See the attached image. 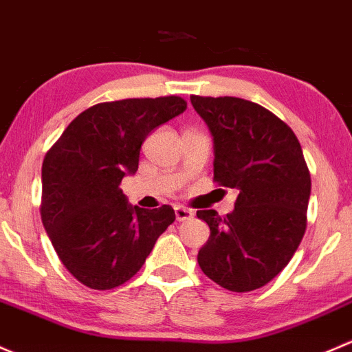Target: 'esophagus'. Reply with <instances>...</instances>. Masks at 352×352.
Here are the masks:
<instances>
[{"instance_id":"obj_1","label":"esophagus","mask_w":352,"mask_h":352,"mask_svg":"<svg viewBox=\"0 0 352 352\" xmlns=\"http://www.w3.org/2000/svg\"><path fill=\"white\" fill-rule=\"evenodd\" d=\"M175 215H176V220H179V222H183V220H190L193 219V210L186 208V206H181L177 205L175 206Z\"/></svg>"}]
</instances>
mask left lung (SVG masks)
I'll return each instance as SVG.
<instances>
[{
    "label": "left lung",
    "instance_id": "8db88e82",
    "mask_svg": "<svg viewBox=\"0 0 352 352\" xmlns=\"http://www.w3.org/2000/svg\"><path fill=\"white\" fill-rule=\"evenodd\" d=\"M213 137V181L237 191L230 213L198 210L210 237L198 251L201 271L245 293L283 271L302 242L310 173L293 130L261 104L234 96H191Z\"/></svg>",
    "mask_w": 352,
    "mask_h": 352
}]
</instances>
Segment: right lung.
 I'll list each match as a JSON object with an SVG mask.
<instances>
[{"label":"right lung","instance_id":"obj_1","mask_svg":"<svg viewBox=\"0 0 352 352\" xmlns=\"http://www.w3.org/2000/svg\"><path fill=\"white\" fill-rule=\"evenodd\" d=\"M186 110L179 96L129 98L79 113L45 154L42 223L66 270L93 289L129 281L176 215L169 205H129L123 176L139 169L154 129Z\"/></svg>","mask_w":352,"mask_h":352}]
</instances>
